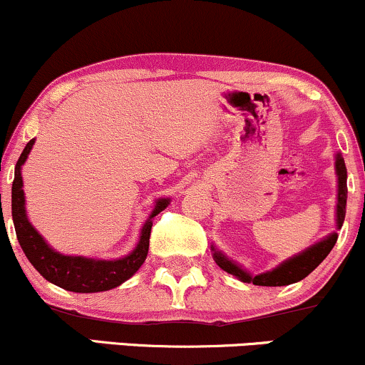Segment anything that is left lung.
Wrapping results in <instances>:
<instances>
[{
    "label": "left lung",
    "mask_w": 365,
    "mask_h": 365,
    "mask_svg": "<svg viewBox=\"0 0 365 365\" xmlns=\"http://www.w3.org/2000/svg\"><path fill=\"white\" fill-rule=\"evenodd\" d=\"M336 173H338V204H336V221L338 228H341L343 220H345V209H346V168L345 163H343L341 156L336 158ZM336 233L329 235L328 238L319 242V244L312 245L311 249L305 250L297 257L290 259V261L283 262L282 266H278L276 269L269 271V273L250 276L245 273L244 269L233 264L232 261L221 255L217 250H215V261L221 269H225L226 273L237 276L238 279H242L244 283H252L259 284V287H284V284H292L304 279L305 276H309L316 269L319 264L324 261L326 255L331 252L334 244H336Z\"/></svg>",
    "instance_id": "1"
}]
</instances>
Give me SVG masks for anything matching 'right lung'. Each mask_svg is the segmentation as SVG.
<instances>
[{"label": "right lung", "instance_id": "right-lung-1", "mask_svg": "<svg viewBox=\"0 0 365 365\" xmlns=\"http://www.w3.org/2000/svg\"><path fill=\"white\" fill-rule=\"evenodd\" d=\"M32 145H34V139L27 142L24 153L20 154L15 166L14 185H11V216H14L15 233L29 261L48 282L58 284V287L65 288L68 292H106L127 282L130 276H133V273L142 266L145 257H148L153 217L168 206V200H158L153 215H150L148 223L142 228L139 245L127 257L118 259V261H96V259L72 257V255H61L54 252L51 247H48V244L43 240V237L32 228L27 216H25V199L20 168H22L25 159L31 153Z\"/></svg>", "mask_w": 365, "mask_h": 365}]
</instances>
